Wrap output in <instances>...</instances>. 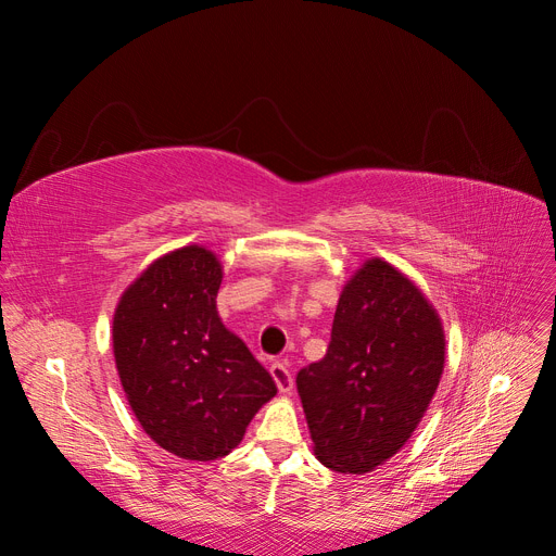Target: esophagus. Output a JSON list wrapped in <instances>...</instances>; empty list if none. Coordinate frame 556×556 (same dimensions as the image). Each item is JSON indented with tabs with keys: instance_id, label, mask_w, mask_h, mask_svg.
Wrapping results in <instances>:
<instances>
[{
	"instance_id": "34e87169",
	"label": "esophagus",
	"mask_w": 556,
	"mask_h": 556,
	"mask_svg": "<svg viewBox=\"0 0 556 556\" xmlns=\"http://www.w3.org/2000/svg\"><path fill=\"white\" fill-rule=\"evenodd\" d=\"M271 376L276 380V387L282 392V394H290L294 390V380H292V374L288 371V366L276 362L271 364Z\"/></svg>"
}]
</instances>
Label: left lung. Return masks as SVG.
Returning a JSON list of instances; mask_svg holds the SVG:
<instances>
[{
  "label": "left lung",
  "instance_id": "obj_1",
  "mask_svg": "<svg viewBox=\"0 0 556 556\" xmlns=\"http://www.w3.org/2000/svg\"><path fill=\"white\" fill-rule=\"evenodd\" d=\"M443 366L431 301L390 262L366 260L343 285L327 355L296 376L315 457L352 476L392 459L422 422Z\"/></svg>",
  "mask_w": 556,
  "mask_h": 556
}]
</instances>
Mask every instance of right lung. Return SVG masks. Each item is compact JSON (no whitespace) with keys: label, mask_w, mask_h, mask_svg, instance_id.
I'll use <instances>...</instances> for the list:
<instances>
[{"label":"right lung","mask_w":556,"mask_h":556,"mask_svg":"<svg viewBox=\"0 0 556 556\" xmlns=\"http://www.w3.org/2000/svg\"><path fill=\"white\" fill-rule=\"evenodd\" d=\"M223 264L204 245L166 252L143 268L113 313V355L143 431L188 462L220 459L276 382L217 313Z\"/></svg>","instance_id":"right-lung-1"}]
</instances>
